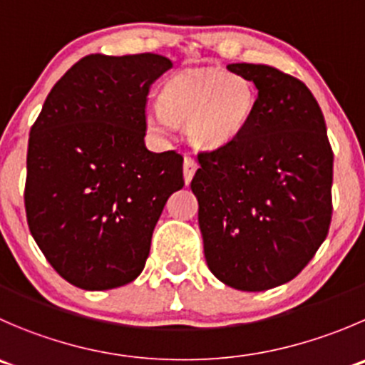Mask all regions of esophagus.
Instances as JSON below:
<instances>
[{"instance_id": "34e87169", "label": "esophagus", "mask_w": 365, "mask_h": 365, "mask_svg": "<svg viewBox=\"0 0 365 365\" xmlns=\"http://www.w3.org/2000/svg\"><path fill=\"white\" fill-rule=\"evenodd\" d=\"M197 169V160L190 155H185V160H183V178H185V183H189L192 180L194 173Z\"/></svg>"}]
</instances>
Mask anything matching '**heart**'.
Instances as JSON below:
<instances>
[{"label":"heart","mask_w":365,"mask_h":365,"mask_svg":"<svg viewBox=\"0 0 365 365\" xmlns=\"http://www.w3.org/2000/svg\"><path fill=\"white\" fill-rule=\"evenodd\" d=\"M257 103V88L242 74L190 69L162 85L158 107L146 108L144 125L158 137L171 135L176 125H187L194 146L219 150L246 132Z\"/></svg>","instance_id":"heart-1"}]
</instances>
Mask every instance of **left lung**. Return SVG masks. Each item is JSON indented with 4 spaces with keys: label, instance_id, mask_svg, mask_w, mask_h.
<instances>
[{
    "label": "left lung",
    "instance_id": "left-lung-1",
    "mask_svg": "<svg viewBox=\"0 0 365 365\" xmlns=\"http://www.w3.org/2000/svg\"><path fill=\"white\" fill-rule=\"evenodd\" d=\"M226 69L253 81L257 112L235 143L197 155L190 189L212 274L239 291H267L298 277L327 239L334 155L303 81L262 63Z\"/></svg>",
    "mask_w": 365,
    "mask_h": 365
}]
</instances>
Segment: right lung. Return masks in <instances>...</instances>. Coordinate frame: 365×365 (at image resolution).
<instances>
[{
    "label": "right lung",
    "instance_id": "obj_1",
    "mask_svg": "<svg viewBox=\"0 0 365 365\" xmlns=\"http://www.w3.org/2000/svg\"><path fill=\"white\" fill-rule=\"evenodd\" d=\"M173 67L155 53L88 55L51 88L31 126L24 207L60 277L85 291L135 280L183 157L146 148L150 87Z\"/></svg>",
    "mask_w": 365,
    "mask_h": 365
}]
</instances>
